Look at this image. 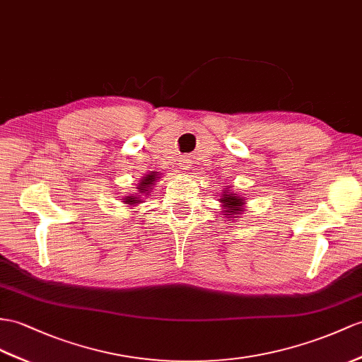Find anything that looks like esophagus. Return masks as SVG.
Segmentation results:
<instances>
[{
    "instance_id": "obj_1",
    "label": "esophagus",
    "mask_w": 362,
    "mask_h": 362,
    "mask_svg": "<svg viewBox=\"0 0 362 362\" xmlns=\"http://www.w3.org/2000/svg\"><path fill=\"white\" fill-rule=\"evenodd\" d=\"M180 164H181V167H182V170L190 169V160H189V158H182Z\"/></svg>"
}]
</instances>
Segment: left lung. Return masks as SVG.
<instances>
[{
	"mask_svg": "<svg viewBox=\"0 0 362 362\" xmlns=\"http://www.w3.org/2000/svg\"><path fill=\"white\" fill-rule=\"evenodd\" d=\"M223 204L227 207V215H240V206L243 204V199L235 197V193H230V195H226L221 198Z\"/></svg>",
	"mask_w": 362,
	"mask_h": 362,
	"instance_id": "8db88e82",
	"label": "left lung"
}]
</instances>
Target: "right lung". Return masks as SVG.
<instances>
[{
    "mask_svg": "<svg viewBox=\"0 0 362 362\" xmlns=\"http://www.w3.org/2000/svg\"><path fill=\"white\" fill-rule=\"evenodd\" d=\"M155 178H156L155 172H153V175H147L146 178L143 180V182L139 184V192H141V193H147L148 189H152ZM126 199H127L126 202H130V204H135V202H139V197H138V198H130V197H127Z\"/></svg>",
    "mask_w": 362,
    "mask_h": 362,
    "instance_id": "1",
    "label": "right lung"
}]
</instances>
